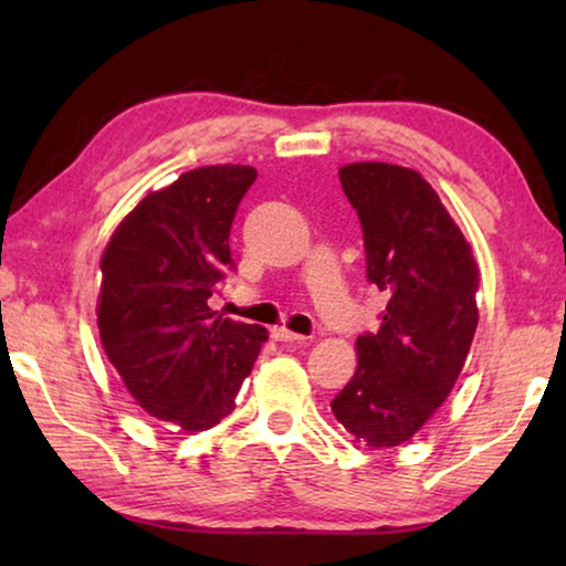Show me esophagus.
Returning <instances> with one entry per match:
<instances>
[{
    "mask_svg": "<svg viewBox=\"0 0 566 566\" xmlns=\"http://www.w3.org/2000/svg\"><path fill=\"white\" fill-rule=\"evenodd\" d=\"M272 337H274L276 342H284V344H292V342H306L304 334H296V332L286 329V327H276V329L272 332Z\"/></svg>",
    "mask_w": 566,
    "mask_h": 566,
    "instance_id": "34e87169",
    "label": "esophagus"
}]
</instances>
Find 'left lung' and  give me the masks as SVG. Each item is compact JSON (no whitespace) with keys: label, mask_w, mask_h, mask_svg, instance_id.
<instances>
[{"label":"left lung","mask_w":566,"mask_h":566,"mask_svg":"<svg viewBox=\"0 0 566 566\" xmlns=\"http://www.w3.org/2000/svg\"><path fill=\"white\" fill-rule=\"evenodd\" d=\"M357 209L367 280L387 296L379 329L357 339V371L332 411L369 447L415 437L449 397L476 332L472 247L415 169L357 161L339 169Z\"/></svg>","instance_id":"left-lung-1"}]
</instances>
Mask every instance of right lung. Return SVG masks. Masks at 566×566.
Returning <instances> with one entry per match:
<instances>
[{
    "label": "right lung",
    "mask_w": 566,
    "mask_h": 566,
    "mask_svg": "<svg viewBox=\"0 0 566 566\" xmlns=\"http://www.w3.org/2000/svg\"><path fill=\"white\" fill-rule=\"evenodd\" d=\"M254 179L242 165L185 171L142 199L102 254V347L137 405L185 432L234 409L266 339L207 304L234 270L229 229Z\"/></svg>",
    "instance_id": "right-lung-1"
}]
</instances>
